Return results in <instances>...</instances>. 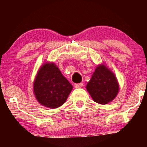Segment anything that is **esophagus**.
<instances>
[{
  "label": "esophagus",
  "mask_w": 147,
  "mask_h": 147,
  "mask_svg": "<svg viewBox=\"0 0 147 147\" xmlns=\"http://www.w3.org/2000/svg\"><path fill=\"white\" fill-rule=\"evenodd\" d=\"M75 87L76 88H81L83 86V83H79V84H75Z\"/></svg>",
  "instance_id": "esophagus-1"
}]
</instances>
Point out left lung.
<instances>
[{"label":"left lung","mask_w":147,"mask_h":147,"mask_svg":"<svg viewBox=\"0 0 147 147\" xmlns=\"http://www.w3.org/2000/svg\"><path fill=\"white\" fill-rule=\"evenodd\" d=\"M92 99L100 104H106L115 98L119 84L113 72L104 64L97 66L86 85Z\"/></svg>","instance_id":"8db88e82"}]
</instances>
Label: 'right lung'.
Segmentation results:
<instances>
[{
    "label": "right lung",
    "mask_w": 147,
    "mask_h": 147,
    "mask_svg": "<svg viewBox=\"0 0 147 147\" xmlns=\"http://www.w3.org/2000/svg\"><path fill=\"white\" fill-rule=\"evenodd\" d=\"M33 90L40 104L56 109L65 102L72 86L55 63L46 62L37 72Z\"/></svg>",
    "instance_id": "obj_1"
}]
</instances>
